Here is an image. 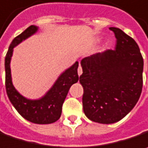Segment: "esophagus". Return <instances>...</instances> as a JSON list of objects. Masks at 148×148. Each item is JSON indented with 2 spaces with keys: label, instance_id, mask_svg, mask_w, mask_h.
<instances>
[{
  "label": "esophagus",
  "instance_id": "esophagus-1",
  "mask_svg": "<svg viewBox=\"0 0 148 148\" xmlns=\"http://www.w3.org/2000/svg\"><path fill=\"white\" fill-rule=\"evenodd\" d=\"M77 73H78V76H79V77H80V76L82 74V66H79V67H78Z\"/></svg>",
  "mask_w": 148,
  "mask_h": 148
}]
</instances>
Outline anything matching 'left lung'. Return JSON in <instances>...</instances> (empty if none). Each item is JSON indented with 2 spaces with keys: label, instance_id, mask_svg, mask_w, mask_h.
<instances>
[{
  "label": "left lung",
  "instance_id": "8db88e82",
  "mask_svg": "<svg viewBox=\"0 0 148 148\" xmlns=\"http://www.w3.org/2000/svg\"><path fill=\"white\" fill-rule=\"evenodd\" d=\"M115 50L81 61L84 113L93 122L111 124L122 120L137 104L143 89V59L137 42L116 27Z\"/></svg>",
  "mask_w": 148,
  "mask_h": 148
}]
</instances>
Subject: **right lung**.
Instances as JSON below:
<instances>
[{
	"mask_svg": "<svg viewBox=\"0 0 148 148\" xmlns=\"http://www.w3.org/2000/svg\"><path fill=\"white\" fill-rule=\"evenodd\" d=\"M38 26H30L11 41L5 58V89L9 100L21 116L36 124H50L56 122L62 114V107L70 87L78 82V62L65 70L58 77L53 86L43 97L36 100L27 99L16 91L12 83L11 60L13 49L37 32Z\"/></svg>",
	"mask_w": 148,
	"mask_h": 148,
	"instance_id": "1",
	"label": "right lung"
}]
</instances>
